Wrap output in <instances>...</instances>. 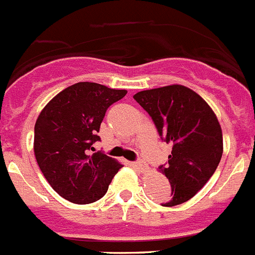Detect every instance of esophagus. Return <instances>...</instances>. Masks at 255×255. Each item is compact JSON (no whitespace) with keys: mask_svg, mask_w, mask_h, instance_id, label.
I'll list each match as a JSON object with an SVG mask.
<instances>
[{"mask_svg":"<svg viewBox=\"0 0 255 255\" xmlns=\"http://www.w3.org/2000/svg\"><path fill=\"white\" fill-rule=\"evenodd\" d=\"M132 166H134L135 168H138L140 172H147L148 170H149V167H148V164H145L144 162L139 161V162H132Z\"/></svg>","mask_w":255,"mask_h":255,"instance_id":"obj_1","label":"esophagus"}]
</instances>
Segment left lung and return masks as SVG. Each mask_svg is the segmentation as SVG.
Instances as JSON below:
<instances>
[{
    "label": "left lung",
    "instance_id": "1",
    "mask_svg": "<svg viewBox=\"0 0 255 255\" xmlns=\"http://www.w3.org/2000/svg\"><path fill=\"white\" fill-rule=\"evenodd\" d=\"M134 100L152 117L159 136L172 145L167 166H159L171 184V198L162 206L185 203L206 185L222 157L217 116L199 94L180 84L141 91Z\"/></svg>",
    "mask_w": 255,
    "mask_h": 255
}]
</instances>
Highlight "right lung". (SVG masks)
<instances>
[{
	"mask_svg": "<svg viewBox=\"0 0 255 255\" xmlns=\"http://www.w3.org/2000/svg\"><path fill=\"white\" fill-rule=\"evenodd\" d=\"M97 83L70 85L40 111L34 126V154L52 189L75 204L101 199L120 162L101 152L91 154L107 108L126 96Z\"/></svg>",
	"mask_w": 255,
	"mask_h": 255,
	"instance_id": "obj_1",
	"label": "right lung"
}]
</instances>
